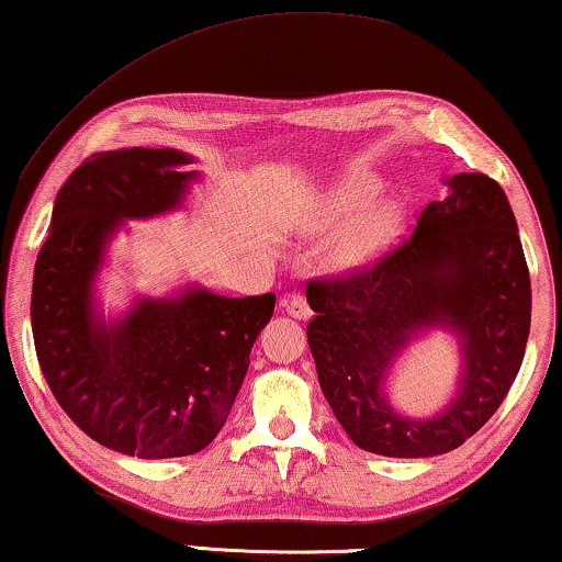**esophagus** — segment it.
<instances>
[{
    "mask_svg": "<svg viewBox=\"0 0 562 562\" xmlns=\"http://www.w3.org/2000/svg\"><path fill=\"white\" fill-rule=\"evenodd\" d=\"M280 310L282 313H288L292 317H297V321H307L310 315H313V310H310L305 295H300V292H292V295H284L280 300Z\"/></svg>",
    "mask_w": 562,
    "mask_h": 562,
    "instance_id": "34e87169",
    "label": "esophagus"
}]
</instances>
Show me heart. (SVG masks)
<instances>
[{
    "mask_svg": "<svg viewBox=\"0 0 562 562\" xmlns=\"http://www.w3.org/2000/svg\"><path fill=\"white\" fill-rule=\"evenodd\" d=\"M381 183L371 173L356 171L340 179L325 191V194L307 209L303 216V229L310 234H330L342 227H349L358 215L362 220L342 234L338 245L330 252V262L338 270H353L373 262L401 229L404 214L396 201H383L366 212L379 196Z\"/></svg>",
    "mask_w": 562,
    "mask_h": 562,
    "instance_id": "heart-1",
    "label": "heart"
}]
</instances>
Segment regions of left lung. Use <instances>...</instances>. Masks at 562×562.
I'll return each mask as SVG.
<instances>
[{"label":"left lung","instance_id":"1","mask_svg":"<svg viewBox=\"0 0 562 562\" xmlns=\"http://www.w3.org/2000/svg\"><path fill=\"white\" fill-rule=\"evenodd\" d=\"M449 196L418 214L408 239L375 262L307 282L310 353L335 418L381 457H437L462 447L497 412L530 335V272L513 206L495 179L457 173ZM463 340L458 396L434 419L392 412L382 381L418 331Z\"/></svg>","mask_w":562,"mask_h":562}]
</instances>
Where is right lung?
<instances>
[{
	"mask_svg": "<svg viewBox=\"0 0 562 562\" xmlns=\"http://www.w3.org/2000/svg\"><path fill=\"white\" fill-rule=\"evenodd\" d=\"M176 148L86 158L57 191L32 278L37 361L63 412L103 447L138 459L196 454L227 422L274 295L191 288L140 297L119 323L98 315L93 280L125 220L181 206L196 171Z\"/></svg>",
	"mask_w": 562,
	"mask_h": 562,
	"instance_id": "add662e5",
	"label": "right lung"
}]
</instances>
